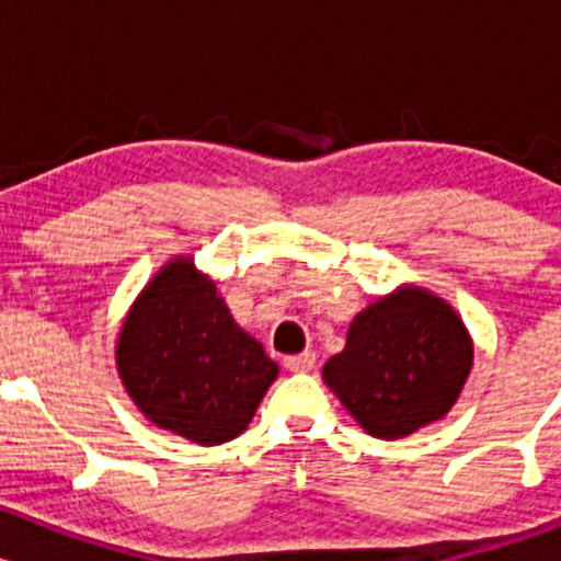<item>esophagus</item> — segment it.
I'll return each mask as SVG.
<instances>
[{
    "label": "esophagus",
    "mask_w": 561,
    "mask_h": 561,
    "mask_svg": "<svg viewBox=\"0 0 561 561\" xmlns=\"http://www.w3.org/2000/svg\"><path fill=\"white\" fill-rule=\"evenodd\" d=\"M313 364H317V353H311V351L300 353V356L285 358V366L289 371H311Z\"/></svg>",
    "instance_id": "obj_1"
}]
</instances>
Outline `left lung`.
I'll return each instance as SVG.
<instances>
[{"label": "left lung", "instance_id": "8db88e82", "mask_svg": "<svg viewBox=\"0 0 561 561\" xmlns=\"http://www.w3.org/2000/svg\"><path fill=\"white\" fill-rule=\"evenodd\" d=\"M472 356L465 321L446 300L401 287L351 321L321 377L366 433L398 440L448 414Z\"/></svg>", "mask_w": 561, "mask_h": 561}]
</instances>
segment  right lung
<instances>
[{
	"label": "right lung",
	"mask_w": 561,
	"mask_h": 561,
	"mask_svg": "<svg viewBox=\"0 0 561 561\" xmlns=\"http://www.w3.org/2000/svg\"><path fill=\"white\" fill-rule=\"evenodd\" d=\"M115 364L147 420L199 446L248 430L279 375L192 259L169 261L147 282L118 332Z\"/></svg>",
	"instance_id": "right-lung-1"
}]
</instances>
